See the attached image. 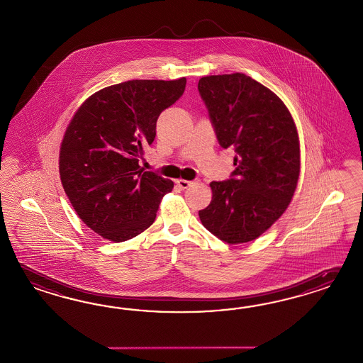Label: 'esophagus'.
<instances>
[{
  "instance_id": "1",
  "label": "esophagus",
  "mask_w": 363,
  "mask_h": 363,
  "mask_svg": "<svg viewBox=\"0 0 363 363\" xmlns=\"http://www.w3.org/2000/svg\"><path fill=\"white\" fill-rule=\"evenodd\" d=\"M177 186H180L182 189H186L188 186H192L194 184V182H189V180H184V179H177Z\"/></svg>"
}]
</instances>
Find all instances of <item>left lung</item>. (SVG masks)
<instances>
[{"label":"left lung","instance_id":"1","mask_svg":"<svg viewBox=\"0 0 363 363\" xmlns=\"http://www.w3.org/2000/svg\"><path fill=\"white\" fill-rule=\"evenodd\" d=\"M197 88L220 146L235 152L232 177L211 183L200 220L229 245L252 241L286 212L298 186L296 125L277 94L245 74L205 76Z\"/></svg>","mask_w":363,"mask_h":363}]
</instances>
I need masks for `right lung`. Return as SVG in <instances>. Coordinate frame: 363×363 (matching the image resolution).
I'll return each instance as SVG.
<instances>
[{
  "instance_id": "obj_1",
  "label": "right lung",
  "mask_w": 363,
  "mask_h": 363,
  "mask_svg": "<svg viewBox=\"0 0 363 363\" xmlns=\"http://www.w3.org/2000/svg\"><path fill=\"white\" fill-rule=\"evenodd\" d=\"M186 79L129 80L89 96L69 122L59 154L60 180L77 216L112 242L152 225L174 182L143 171L159 114L184 94Z\"/></svg>"
}]
</instances>
